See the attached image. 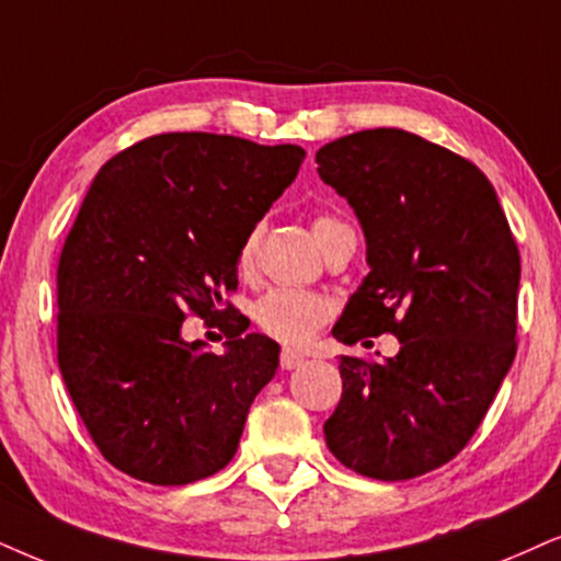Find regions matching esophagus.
I'll return each instance as SVG.
<instances>
[{"label": "esophagus", "instance_id": "obj_1", "mask_svg": "<svg viewBox=\"0 0 561 561\" xmlns=\"http://www.w3.org/2000/svg\"><path fill=\"white\" fill-rule=\"evenodd\" d=\"M279 363H282V370H295V367H300L305 363V357L295 350H282Z\"/></svg>", "mask_w": 561, "mask_h": 561}]
</instances>
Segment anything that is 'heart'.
Returning a JSON list of instances; mask_svg holds the SVG:
<instances>
[{
    "mask_svg": "<svg viewBox=\"0 0 561 561\" xmlns=\"http://www.w3.org/2000/svg\"><path fill=\"white\" fill-rule=\"evenodd\" d=\"M346 230L350 228L336 217L321 215L313 219V236L323 251L331 245L333 238L342 236ZM259 243L261 225H253V228L243 236V240H240L236 253V266L240 276H251L253 268H256ZM329 313V302H325L321 295L295 287L266 289V293L256 300V305H253V321H256L259 331L289 346L308 344L318 333V329L325 323Z\"/></svg>",
    "mask_w": 561,
    "mask_h": 561,
    "instance_id": "heart-1",
    "label": "heart"
}]
</instances>
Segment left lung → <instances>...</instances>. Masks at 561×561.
Returning a JSON list of instances; mask_svg holds the SVG:
<instances>
[{"instance_id":"8db88e82","label":"left lung","mask_w":561,"mask_h":561,"mask_svg":"<svg viewBox=\"0 0 561 561\" xmlns=\"http://www.w3.org/2000/svg\"><path fill=\"white\" fill-rule=\"evenodd\" d=\"M316 162L363 225L370 264L333 336L401 344L386 363L342 357L325 445L363 477H422L466 448L513 365L520 253L486 175L416 134L357 131Z\"/></svg>"}]
</instances>
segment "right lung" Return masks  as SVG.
<instances>
[{"instance_id": "right-lung-1", "label": "right lung", "mask_w": 561, "mask_h": 561, "mask_svg": "<svg viewBox=\"0 0 561 561\" xmlns=\"http://www.w3.org/2000/svg\"><path fill=\"white\" fill-rule=\"evenodd\" d=\"M305 150L228 134L141 139L98 170L56 272V357L108 463L160 486L230 463L248 409L279 367V344L243 333L222 293L240 240L295 181ZM217 324L226 354L180 336Z\"/></svg>"}]
</instances>
